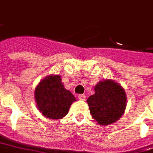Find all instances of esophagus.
I'll return each instance as SVG.
<instances>
[{"label":"esophagus","instance_id":"esophagus-1","mask_svg":"<svg viewBox=\"0 0 153 153\" xmlns=\"http://www.w3.org/2000/svg\"><path fill=\"white\" fill-rule=\"evenodd\" d=\"M78 99L80 100L84 101V100H85V95H84V94H79V95H78Z\"/></svg>","mask_w":153,"mask_h":153}]
</instances>
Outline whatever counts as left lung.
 I'll return each mask as SVG.
<instances>
[{"label":"left lung","instance_id":"left-lung-1","mask_svg":"<svg viewBox=\"0 0 153 153\" xmlns=\"http://www.w3.org/2000/svg\"><path fill=\"white\" fill-rule=\"evenodd\" d=\"M94 89V94L87 100L92 117L100 126H108L118 121L126 108L125 89L111 79L99 81Z\"/></svg>","mask_w":153,"mask_h":153}]
</instances>
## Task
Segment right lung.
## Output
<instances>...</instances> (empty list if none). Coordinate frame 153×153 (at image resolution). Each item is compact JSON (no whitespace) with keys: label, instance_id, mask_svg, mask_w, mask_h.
Returning <instances> with one entry per match:
<instances>
[{"label":"right lung","instance_id":"obj_1","mask_svg":"<svg viewBox=\"0 0 153 153\" xmlns=\"http://www.w3.org/2000/svg\"><path fill=\"white\" fill-rule=\"evenodd\" d=\"M60 75H50L42 79L34 92L36 104L44 117L58 120L68 113L76 98L64 88Z\"/></svg>","mask_w":153,"mask_h":153}]
</instances>
